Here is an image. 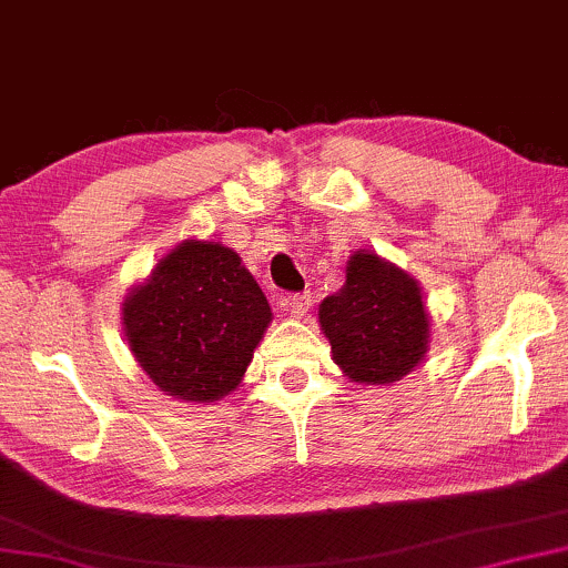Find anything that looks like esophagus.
<instances>
[{
  "label": "esophagus",
  "mask_w": 568,
  "mask_h": 568,
  "mask_svg": "<svg viewBox=\"0 0 568 568\" xmlns=\"http://www.w3.org/2000/svg\"><path fill=\"white\" fill-rule=\"evenodd\" d=\"M308 308H312V293H293V296L285 298V312H288L293 320H304Z\"/></svg>",
  "instance_id": "34e87169"
}]
</instances>
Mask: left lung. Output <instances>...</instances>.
Masks as SVG:
<instances>
[{"label":"left lung","instance_id":"8db88e82","mask_svg":"<svg viewBox=\"0 0 568 568\" xmlns=\"http://www.w3.org/2000/svg\"><path fill=\"white\" fill-rule=\"evenodd\" d=\"M332 358L353 382H399L428 347V314L420 288L395 264L355 252L345 285L320 306Z\"/></svg>","mask_w":568,"mask_h":568}]
</instances>
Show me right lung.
Returning <instances> with one entry per match:
<instances>
[{"label":"right lung","mask_w":568,"mask_h":568,"mask_svg":"<svg viewBox=\"0 0 568 568\" xmlns=\"http://www.w3.org/2000/svg\"><path fill=\"white\" fill-rule=\"evenodd\" d=\"M270 320L256 280L217 241H184L124 301L134 358L186 403H215L236 389Z\"/></svg>","instance_id":"obj_1"}]
</instances>
